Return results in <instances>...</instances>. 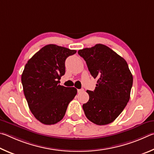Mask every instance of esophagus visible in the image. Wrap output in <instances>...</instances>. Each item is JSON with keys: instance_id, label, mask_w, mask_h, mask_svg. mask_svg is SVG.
Instances as JSON below:
<instances>
[{"instance_id": "1", "label": "esophagus", "mask_w": 154, "mask_h": 154, "mask_svg": "<svg viewBox=\"0 0 154 154\" xmlns=\"http://www.w3.org/2000/svg\"><path fill=\"white\" fill-rule=\"evenodd\" d=\"M84 91V89L83 88H81V89H78V93H82Z\"/></svg>"}]
</instances>
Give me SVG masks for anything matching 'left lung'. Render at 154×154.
<instances>
[{
	"instance_id": "obj_1",
	"label": "left lung",
	"mask_w": 154,
	"mask_h": 154,
	"mask_svg": "<svg viewBox=\"0 0 154 154\" xmlns=\"http://www.w3.org/2000/svg\"><path fill=\"white\" fill-rule=\"evenodd\" d=\"M94 79H97L94 91H87L89 100L83 104L86 117L97 125L112 122L130 99L133 75L125 59L107 46L97 44L79 50Z\"/></svg>"
}]
</instances>
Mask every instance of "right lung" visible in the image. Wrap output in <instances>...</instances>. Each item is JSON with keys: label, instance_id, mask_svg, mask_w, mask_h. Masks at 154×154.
Here are the masks:
<instances>
[{"label": "right lung", "instance_id": "obj_1", "mask_svg": "<svg viewBox=\"0 0 154 154\" xmlns=\"http://www.w3.org/2000/svg\"><path fill=\"white\" fill-rule=\"evenodd\" d=\"M76 53L56 45H48L29 59L21 74L24 95L34 117L47 125L63 119L68 104L77 94L74 87L59 84L66 72L67 57Z\"/></svg>", "mask_w": 154, "mask_h": 154}]
</instances>
